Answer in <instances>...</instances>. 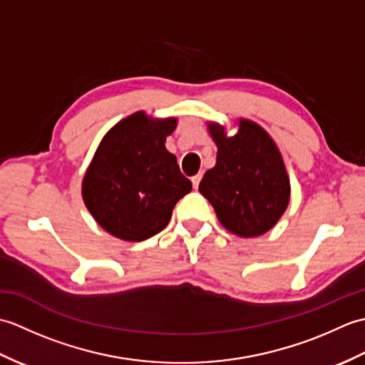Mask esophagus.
Instances as JSON below:
<instances>
[{"mask_svg":"<svg viewBox=\"0 0 365 365\" xmlns=\"http://www.w3.org/2000/svg\"><path fill=\"white\" fill-rule=\"evenodd\" d=\"M200 178H202V174H196L195 177H191V182H192V187H195V190H197V188H199Z\"/></svg>","mask_w":365,"mask_h":365,"instance_id":"34e87169","label":"esophagus"}]
</instances>
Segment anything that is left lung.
Wrapping results in <instances>:
<instances>
[{
  "label": "left lung",
  "instance_id": "left-lung-1",
  "mask_svg": "<svg viewBox=\"0 0 365 365\" xmlns=\"http://www.w3.org/2000/svg\"><path fill=\"white\" fill-rule=\"evenodd\" d=\"M218 145L216 165L199 183L200 195L215 208L220 222L240 237H257L274 226L289 205L290 183L284 161L267 131L240 122L235 136L212 123Z\"/></svg>",
  "mask_w": 365,
  "mask_h": 365
}]
</instances>
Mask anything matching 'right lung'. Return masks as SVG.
Here are the masks:
<instances>
[{
  "mask_svg": "<svg viewBox=\"0 0 365 365\" xmlns=\"http://www.w3.org/2000/svg\"><path fill=\"white\" fill-rule=\"evenodd\" d=\"M175 119L152 120L136 113L100 143L83 180V199L111 235L143 242L168 226L175 204L191 191L165 147Z\"/></svg>",
  "mask_w": 365,
  "mask_h": 365,
  "instance_id": "right-lung-1",
  "label": "right lung"
}]
</instances>
